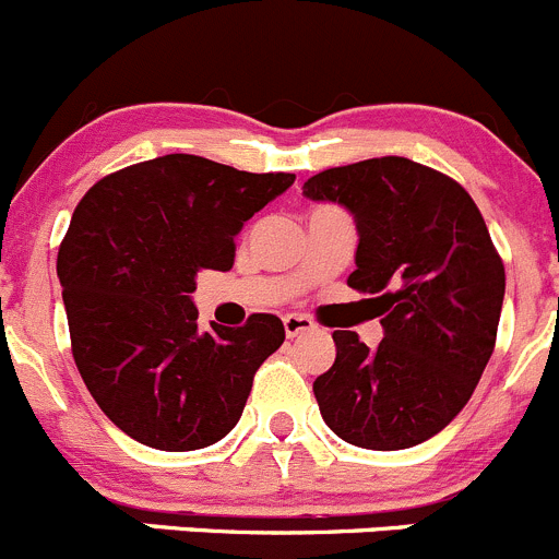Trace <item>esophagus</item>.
I'll use <instances>...</instances> for the list:
<instances>
[{
	"label": "esophagus",
	"instance_id": "1",
	"mask_svg": "<svg viewBox=\"0 0 559 559\" xmlns=\"http://www.w3.org/2000/svg\"><path fill=\"white\" fill-rule=\"evenodd\" d=\"M284 331H286V336L295 338V336H300V333L314 331V320H309V317H304V314H286Z\"/></svg>",
	"mask_w": 559,
	"mask_h": 559
}]
</instances>
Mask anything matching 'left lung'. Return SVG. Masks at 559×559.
<instances>
[{"label": "left lung", "instance_id": "obj_1", "mask_svg": "<svg viewBox=\"0 0 559 559\" xmlns=\"http://www.w3.org/2000/svg\"><path fill=\"white\" fill-rule=\"evenodd\" d=\"M309 201L338 203L358 231L347 284L369 292L383 338L333 331L336 361L314 380L325 425L361 450H408L444 430L497 342L504 267L477 203L405 156L322 170Z\"/></svg>", "mask_w": 559, "mask_h": 559}]
</instances>
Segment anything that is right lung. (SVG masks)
Segmentation results:
<instances>
[{
	"label": "right lung",
	"instance_id": "add662e5",
	"mask_svg": "<svg viewBox=\"0 0 559 559\" xmlns=\"http://www.w3.org/2000/svg\"><path fill=\"white\" fill-rule=\"evenodd\" d=\"M292 174H248L192 154L129 165L87 190L57 253L74 361L118 430L190 452L234 430L284 322L198 328L201 270H231L245 223Z\"/></svg>",
	"mask_w": 559,
	"mask_h": 559
}]
</instances>
